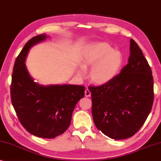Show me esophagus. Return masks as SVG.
Here are the masks:
<instances>
[{
    "instance_id": "34e87169",
    "label": "esophagus",
    "mask_w": 161,
    "mask_h": 161,
    "mask_svg": "<svg viewBox=\"0 0 161 161\" xmlns=\"http://www.w3.org/2000/svg\"><path fill=\"white\" fill-rule=\"evenodd\" d=\"M85 97H89L91 96V92H90V91L88 88H86L85 90Z\"/></svg>"
}]
</instances>
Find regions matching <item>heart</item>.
<instances>
[{"label": "heart", "instance_id": "obj_1", "mask_svg": "<svg viewBox=\"0 0 161 161\" xmlns=\"http://www.w3.org/2000/svg\"><path fill=\"white\" fill-rule=\"evenodd\" d=\"M123 64L124 57L121 52L114 50L107 43H92L84 52L81 67L78 69V75L83 76L85 69L92 67V81L97 85H104L118 75Z\"/></svg>", "mask_w": 161, "mask_h": 161}]
</instances>
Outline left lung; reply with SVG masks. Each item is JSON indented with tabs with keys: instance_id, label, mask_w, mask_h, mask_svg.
<instances>
[{
	"instance_id": "1",
	"label": "left lung",
	"mask_w": 161,
	"mask_h": 161,
	"mask_svg": "<svg viewBox=\"0 0 161 161\" xmlns=\"http://www.w3.org/2000/svg\"><path fill=\"white\" fill-rule=\"evenodd\" d=\"M128 64L113 80L88 87L92 113L99 130L112 139L134 136L146 120L153 103V78L137 43L130 39Z\"/></svg>"
}]
</instances>
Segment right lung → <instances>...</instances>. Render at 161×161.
<instances>
[{"label":"right lung","mask_w":161,"mask_h":161,"mask_svg":"<svg viewBox=\"0 0 161 161\" xmlns=\"http://www.w3.org/2000/svg\"><path fill=\"white\" fill-rule=\"evenodd\" d=\"M40 34L30 39L16 58L11 85V103L26 130L42 138H54L70 125L76 103L85 96L80 85H41L35 82L25 67L30 48L47 39Z\"/></svg>","instance_id":"obj_1"}]
</instances>
